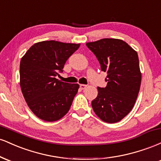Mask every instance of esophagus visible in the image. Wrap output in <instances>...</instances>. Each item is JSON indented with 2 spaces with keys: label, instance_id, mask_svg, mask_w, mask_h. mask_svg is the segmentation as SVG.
I'll use <instances>...</instances> for the list:
<instances>
[{
  "label": "esophagus",
  "instance_id": "obj_1",
  "mask_svg": "<svg viewBox=\"0 0 161 161\" xmlns=\"http://www.w3.org/2000/svg\"><path fill=\"white\" fill-rule=\"evenodd\" d=\"M79 87H80V88H81V89L83 90V89H85V88H86L87 86H86V85H83V84H81L80 86H79Z\"/></svg>",
  "mask_w": 161,
  "mask_h": 161
}]
</instances>
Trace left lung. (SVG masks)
I'll return each instance as SVG.
<instances>
[{
  "mask_svg": "<svg viewBox=\"0 0 161 161\" xmlns=\"http://www.w3.org/2000/svg\"><path fill=\"white\" fill-rule=\"evenodd\" d=\"M86 46L97 57L101 70L108 73L107 86L97 87L92 108L106 123L120 121L132 110L139 92L142 75L138 53L126 42L116 38L88 42Z\"/></svg>",
  "mask_w": 161,
  "mask_h": 161,
  "instance_id": "obj_1",
  "label": "left lung"
}]
</instances>
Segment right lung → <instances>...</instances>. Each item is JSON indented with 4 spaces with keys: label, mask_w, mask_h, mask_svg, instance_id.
I'll use <instances>...</instances> for the list:
<instances>
[{
    "label": "right lung",
    "mask_w": 161,
    "mask_h": 161,
    "mask_svg": "<svg viewBox=\"0 0 161 161\" xmlns=\"http://www.w3.org/2000/svg\"><path fill=\"white\" fill-rule=\"evenodd\" d=\"M80 44L44 41L34 44L22 57L20 87L28 106L45 121L61 119L69 111L79 84L56 79Z\"/></svg>",
    "instance_id": "obj_1"
}]
</instances>
